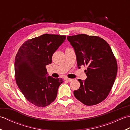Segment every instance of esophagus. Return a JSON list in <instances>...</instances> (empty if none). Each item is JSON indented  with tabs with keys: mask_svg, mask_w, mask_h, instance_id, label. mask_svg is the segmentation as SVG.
<instances>
[{
	"mask_svg": "<svg viewBox=\"0 0 130 130\" xmlns=\"http://www.w3.org/2000/svg\"><path fill=\"white\" fill-rule=\"evenodd\" d=\"M66 80H67L69 82H70L73 80V79H70V78H67V79H66Z\"/></svg>",
	"mask_w": 130,
	"mask_h": 130,
	"instance_id": "esophagus-1",
	"label": "esophagus"
}]
</instances>
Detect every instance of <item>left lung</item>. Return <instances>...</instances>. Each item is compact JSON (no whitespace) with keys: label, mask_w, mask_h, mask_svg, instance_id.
I'll return each instance as SVG.
<instances>
[{"label":"left lung","mask_w":130,"mask_h":130,"mask_svg":"<svg viewBox=\"0 0 130 130\" xmlns=\"http://www.w3.org/2000/svg\"><path fill=\"white\" fill-rule=\"evenodd\" d=\"M75 51L78 68L87 66V79H78L80 87L74 91L75 98L87 106L106 99L114 84L117 63L111 47L98 36L80 34L67 37Z\"/></svg>","instance_id":"1"}]
</instances>
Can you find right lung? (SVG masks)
<instances>
[{"label":"right lung","instance_id":"right-lung-1","mask_svg":"<svg viewBox=\"0 0 130 130\" xmlns=\"http://www.w3.org/2000/svg\"><path fill=\"white\" fill-rule=\"evenodd\" d=\"M66 36L43 34L28 40L18 50L15 58L17 84L25 98L37 107H45L56 98L61 78L48 76L46 66L65 41Z\"/></svg>","mask_w":130,"mask_h":130}]
</instances>
